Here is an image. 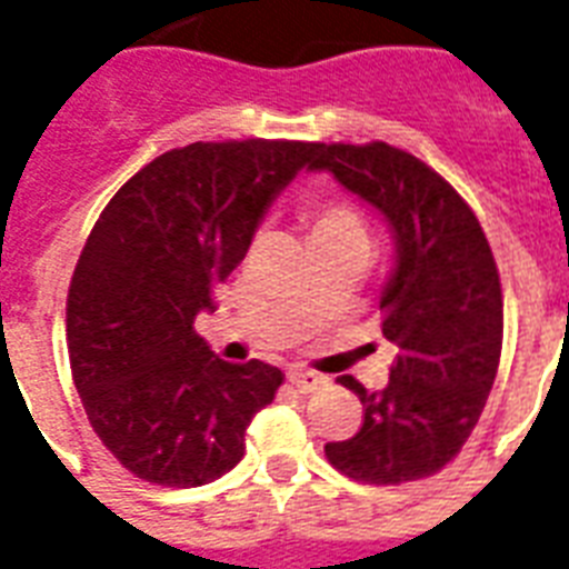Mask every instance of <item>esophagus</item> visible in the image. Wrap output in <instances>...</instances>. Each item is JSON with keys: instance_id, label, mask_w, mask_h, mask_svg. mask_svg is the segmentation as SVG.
<instances>
[{"instance_id": "obj_1", "label": "esophagus", "mask_w": 569, "mask_h": 569, "mask_svg": "<svg viewBox=\"0 0 569 569\" xmlns=\"http://www.w3.org/2000/svg\"><path fill=\"white\" fill-rule=\"evenodd\" d=\"M288 380H290V386H293L297 391H302V395H308V391H317L320 386H326V377H320V373H315V371H308V368H290Z\"/></svg>"}]
</instances>
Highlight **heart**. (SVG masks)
Wrapping results in <instances>:
<instances>
[{
    "instance_id": "heart-1",
    "label": "heart",
    "mask_w": 569,
    "mask_h": 569,
    "mask_svg": "<svg viewBox=\"0 0 569 569\" xmlns=\"http://www.w3.org/2000/svg\"><path fill=\"white\" fill-rule=\"evenodd\" d=\"M306 222L311 240L341 234H365L362 219L353 210V204H347V201H315V204H308Z\"/></svg>"
}]
</instances>
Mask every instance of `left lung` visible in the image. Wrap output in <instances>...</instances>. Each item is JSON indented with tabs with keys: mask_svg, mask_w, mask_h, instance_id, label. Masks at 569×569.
<instances>
[{
	"mask_svg": "<svg viewBox=\"0 0 569 569\" xmlns=\"http://www.w3.org/2000/svg\"><path fill=\"white\" fill-rule=\"evenodd\" d=\"M311 171H329L377 207L395 234L380 297L382 335L398 347L389 386H341L365 409L359 433L326 442L329 463L365 483L436 475L478 425L501 356V281L472 207L427 162L386 142L317 144Z\"/></svg>",
	"mask_w": 569,
	"mask_h": 569,
	"instance_id": "8db88e82",
	"label": "left lung"
}]
</instances>
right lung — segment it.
<instances>
[{"label":"right lung","mask_w":569,"mask_h":569,"mask_svg":"<svg viewBox=\"0 0 569 569\" xmlns=\"http://www.w3.org/2000/svg\"><path fill=\"white\" fill-rule=\"evenodd\" d=\"M315 151L288 139L174 148L91 228L68 290L70 371L94 433L136 478L201 487L240 463L284 373L222 362L192 323Z\"/></svg>","instance_id":"1"}]
</instances>
